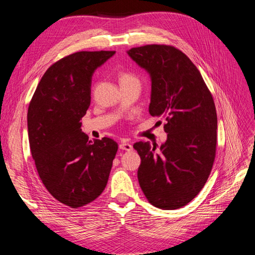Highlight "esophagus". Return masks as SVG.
I'll use <instances>...</instances> for the list:
<instances>
[{
    "label": "esophagus",
    "instance_id": "obj_1",
    "mask_svg": "<svg viewBox=\"0 0 255 255\" xmlns=\"http://www.w3.org/2000/svg\"><path fill=\"white\" fill-rule=\"evenodd\" d=\"M119 148L121 150H126V151H130L133 149V145L130 142H128V141H121L120 144H119Z\"/></svg>",
    "mask_w": 255,
    "mask_h": 255
}]
</instances>
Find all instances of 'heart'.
<instances>
[{
    "instance_id": "b5f03b06",
    "label": "heart",
    "mask_w": 255,
    "mask_h": 255,
    "mask_svg": "<svg viewBox=\"0 0 255 255\" xmlns=\"http://www.w3.org/2000/svg\"><path fill=\"white\" fill-rule=\"evenodd\" d=\"M127 80H136L134 76H132L130 74H128V73H125V74H122L121 75V78H120V82H122V81H127Z\"/></svg>"
}]
</instances>
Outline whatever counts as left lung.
I'll use <instances>...</instances> for the list:
<instances>
[{"instance_id": "left-lung-1", "label": "left lung", "mask_w": 255, "mask_h": 255, "mask_svg": "<svg viewBox=\"0 0 255 255\" xmlns=\"http://www.w3.org/2000/svg\"><path fill=\"white\" fill-rule=\"evenodd\" d=\"M149 73L151 116L164 117L167 140L134 143L141 163L137 176L149 202L161 210L189 203L212 171L217 143V114L201 73L171 45L148 44L128 51Z\"/></svg>"}]
</instances>
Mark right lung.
I'll use <instances>...</instances> for the list:
<instances>
[{
  "label": "right lung",
  "instance_id": "add662e5",
  "mask_svg": "<svg viewBox=\"0 0 255 255\" xmlns=\"http://www.w3.org/2000/svg\"><path fill=\"white\" fill-rule=\"evenodd\" d=\"M115 53L82 51L56 61L28 106L29 148L38 174L54 198L73 208L102 194L118 150L111 138L91 141L81 128L90 105L92 75Z\"/></svg>",
  "mask_w": 255,
  "mask_h": 255
}]
</instances>
